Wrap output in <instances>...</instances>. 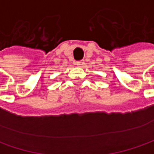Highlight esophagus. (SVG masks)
<instances>
[{
  "instance_id": "obj_1",
  "label": "esophagus",
  "mask_w": 154,
  "mask_h": 154,
  "mask_svg": "<svg viewBox=\"0 0 154 154\" xmlns=\"http://www.w3.org/2000/svg\"><path fill=\"white\" fill-rule=\"evenodd\" d=\"M84 60H79V61H77V64L79 66V67H83L84 65Z\"/></svg>"
}]
</instances>
